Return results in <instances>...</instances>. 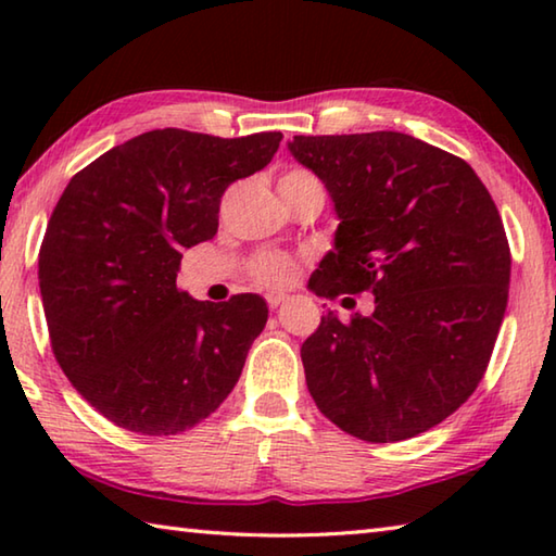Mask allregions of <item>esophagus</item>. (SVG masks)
Returning a JSON list of instances; mask_svg holds the SVG:
<instances>
[{"instance_id":"34e87169","label":"esophagus","mask_w":556,"mask_h":556,"mask_svg":"<svg viewBox=\"0 0 556 556\" xmlns=\"http://www.w3.org/2000/svg\"><path fill=\"white\" fill-rule=\"evenodd\" d=\"M285 294H267V304H269V308H279L281 304H285Z\"/></svg>"}]
</instances>
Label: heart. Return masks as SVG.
I'll return each instance as SVG.
<instances>
[{
	"instance_id": "b5f03b06",
	"label": "heart",
	"mask_w": 556,
	"mask_h": 556,
	"mask_svg": "<svg viewBox=\"0 0 556 556\" xmlns=\"http://www.w3.org/2000/svg\"><path fill=\"white\" fill-rule=\"evenodd\" d=\"M296 178H308V174L291 172L281 178V181H296ZM296 271H299V267L294 260L287 255H275V252H265V255H260L250 267L252 279L260 281V285L275 287V289L289 287L291 281L296 279Z\"/></svg>"
}]
</instances>
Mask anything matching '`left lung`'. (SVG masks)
<instances>
[{"label": "left lung", "instance_id": "left-lung-1", "mask_svg": "<svg viewBox=\"0 0 556 556\" xmlns=\"http://www.w3.org/2000/svg\"><path fill=\"white\" fill-rule=\"evenodd\" d=\"M289 152L341 220L308 287L375 299L348 324L321 316L301 345L308 392L357 439L417 437L473 394L491 361L510 287L501 213L464 159L402 131L299 135Z\"/></svg>", "mask_w": 556, "mask_h": 556}]
</instances>
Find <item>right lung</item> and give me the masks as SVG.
I'll use <instances>...</instances> for the list:
<instances>
[{
  "label": "right lung",
  "mask_w": 556,
  "mask_h": 556,
  "mask_svg": "<svg viewBox=\"0 0 556 556\" xmlns=\"http://www.w3.org/2000/svg\"><path fill=\"white\" fill-rule=\"evenodd\" d=\"M279 142L281 131L154 129L65 186L39 252L43 314L65 378L112 425L181 434L232 392L265 299L199 301L176 271L184 250L218 232L225 188L265 168Z\"/></svg>",
  "instance_id": "1"
}]
</instances>
